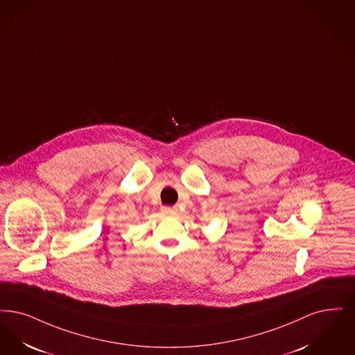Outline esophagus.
Instances as JSON below:
<instances>
[{"mask_svg": "<svg viewBox=\"0 0 355 355\" xmlns=\"http://www.w3.org/2000/svg\"><path fill=\"white\" fill-rule=\"evenodd\" d=\"M161 213L164 215H175L177 214V209L175 207H162Z\"/></svg>", "mask_w": 355, "mask_h": 355, "instance_id": "esophagus-1", "label": "esophagus"}]
</instances>
